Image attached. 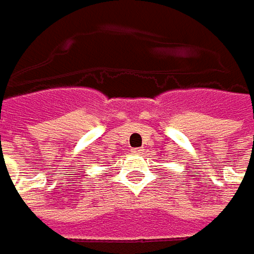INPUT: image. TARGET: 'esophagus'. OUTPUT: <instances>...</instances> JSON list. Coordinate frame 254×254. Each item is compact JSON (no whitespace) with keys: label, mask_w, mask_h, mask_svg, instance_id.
I'll return each instance as SVG.
<instances>
[{"label":"esophagus","mask_w":254,"mask_h":254,"mask_svg":"<svg viewBox=\"0 0 254 254\" xmlns=\"http://www.w3.org/2000/svg\"><path fill=\"white\" fill-rule=\"evenodd\" d=\"M131 154H134V155H142L144 150L142 148H131Z\"/></svg>","instance_id":"34e87169"}]
</instances>
